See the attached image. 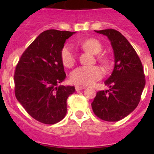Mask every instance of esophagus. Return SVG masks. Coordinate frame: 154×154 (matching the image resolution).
Here are the masks:
<instances>
[{"mask_svg":"<svg viewBox=\"0 0 154 154\" xmlns=\"http://www.w3.org/2000/svg\"><path fill=\"white\" fill-rule=\"evenodd\" d=\"M85 87V86H81V85H75V90L79 91V90H82V89H84Z\"/></svg>","mask_w":154,"mask_h":154,"instance_id":"1","label":"esophagus"}]
</instances>
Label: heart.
Here are the masks:
<instances>
[{
  "label": "heart",
  "mask_w": 154,
  "mask_h": 154,
  "mask_svg": "<svg viewBox=\"0 0 154 154\" xmlns=\"http://www.w3.org/2000/svg\"><path fill=\"white\" fill-rule=\"evenodd\" d=\"M82 47L92 54H98L101 51V43L96 38H89L82 42ZM61 59L65 67L70 68L75 62L74 50L71 45H65L61 50ZM105 62L106 61L104 60ZM104 72L99 66H80L71 72L70 79L73 83L82 85H92L97 80L102 79Z\"/></svg>",
  "instance_id": "heart-1"
}]
</instances>
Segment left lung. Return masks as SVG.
Returning <instances> with one entry per match:
<instances>
[{
  "mask_svg": "<svg viewBox=\"0 0 154 154\" xmlns=\"http://www.w3.org/2000/svg\"><path fill=\"white\" fill-rule=\"evenodd\" d=\"M107 36L114 53V69L104 82L109 90L99 91L92 103L94 113L108 122L123 119L137 108L146 80L141 61L120 32L114 29L96 31Z\"/></svg>",
  "mask_w": 154,
  "mask_h": 154,
  "instance_id": "1",
  "label": "left lung"
}]
</instances>
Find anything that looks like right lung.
I'll return each mask as SVG.
<instances>
[{"label":"right lung","mask_w":154,"mask_h":154,"mask_svg":"<svg viewBox=\"0 0 154 154\" xmlns=\"http://www.w3.org/2000/svg\"><path fill=\"white\" fill-rule=\"evenodd\" d=\"M75 32L47 30L37 37L21 55L14 72L15 96L35 119L55 124L67 112V99L75 89L58 85L66 75L61 50Z\"/></svg>","instance_id":"1"}]
</instances>
